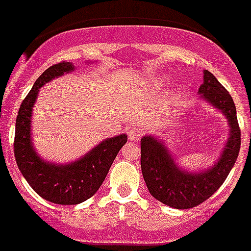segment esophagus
<instances>
[{
  "instance_id": "34e87169",
  "label": "esophagus",
  "mask_w": 251,
  "mask_h": 251,
  "mask_svg": "<svg viewBox=\"0 0 251 251\" xmlns=\"http://www.w3.org/2000/svg\"><path fill=\"white\" fill-rule=\"evenodd\" d=\"M128 139L131 140V142H138V140L142 138V131H140L139 128H131L128 129Z\"/></svg>"
}]
</instances>
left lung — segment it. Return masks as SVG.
<instances>
[{
    "instance_id": "obj_1",
    "label": "left lung",
    "mask_w": 251,
    "mask_h": 251,
    "mask_svg": "<svg viewBox=\"0 0 251 251\" xmlns=\"http://www.w3.org/2000/svg\"><path fill=\"white\" fill-rule=\"evenodd\" d=\"M202 74L200 100L223 113L230 128L214 165L199 170L184 169L176 162L165 140L151 134L140 139V166L147 189L158 201L177 209L196 207L212 196L234 168L241 149V129L230 93L212 73L204 70Z\"/></svg>"
}]
</instances>
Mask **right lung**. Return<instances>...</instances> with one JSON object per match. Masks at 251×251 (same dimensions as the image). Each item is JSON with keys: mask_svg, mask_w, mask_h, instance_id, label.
Masks as SVG:
<instances>
[{"mask_svg": "<svg viewBox=\"0 0 251 251\" xmlns=\"http://www.w3.org/2000/svg\"><path fill=\"white\" fill-rule=\"evenodd\" d=\"M74 70L75 66L72 62L49 67L35 81L16 119L15 157L21 174L39 196L62 205L79 204L93 196L105 179L117 152L127 142L126 134L106 138L82 157L66 163L47 161L37 152L32 140V112L39 90L55 78Z\"/></svg>", "mask_w": 251, "mask_h": 251, "instance_id": "obj_1", "label": "right lung"}]
</instances>
